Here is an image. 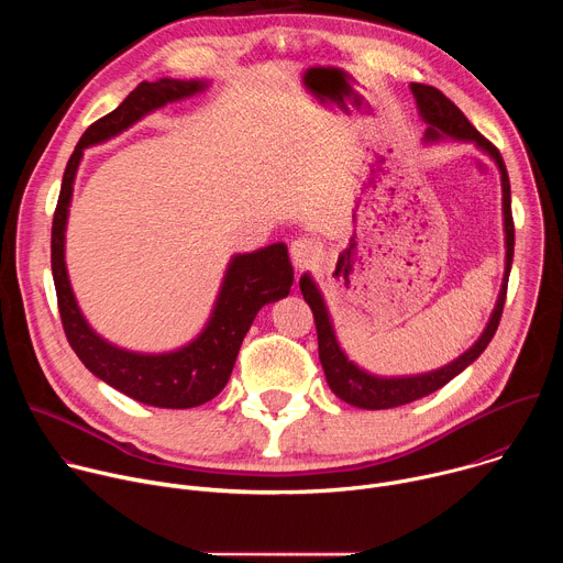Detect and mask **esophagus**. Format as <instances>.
<instances>
[{
    "mask_svg": "<svg viewBox=\"0 0 563 563\" xmlns=\"http://www.w3.org/2000/svg\"><path fill=\"white\" fill-rule=\"evenodd\" d=\"M291 254V263L298 272L313 267L320 261V254H323V247H320L318 240L313 238H298L289 247Z\"/></svg>",
    "mask_w": 563,
    "mask_h": 563,
    "instance_id": "obj_1",
    "label": "esophagus"
}]
</instances>
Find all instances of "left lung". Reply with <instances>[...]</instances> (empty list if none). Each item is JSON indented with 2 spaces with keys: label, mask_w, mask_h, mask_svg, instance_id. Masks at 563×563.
<instances>
[{
  "label": "left lung",
  "mask_w": 563,
  "mask_h": 563,
  "mask_svg": "<svg viewBox=\"0 0 563 563\" xmlns=\"http://www.w3.org/2000/svg\"><path fill=\"white\" fill-rule=\"evenodd\" d=\"M419 113L423 118V122L428 124L426 129V137L423 142H439L445 137L459 140V142H472L476 144L486 155H490L495 159V165L499 167L501 174V191H504V229H506V272H504V283H501V291L497 298V305L490 313L488 325L476 339V343L463 352L459 358H454L452 363L428 372V374H417V376H376L369 374L365 369H361L356 363H352L347 358V354L341 350L336 334H334V325L332 318L328 311V305L323 300V294L316 287L313 278L309 274L300 276V291L305 302L311 307L313 311V323H316V334H318V358L320 365L325 369V378L328 385L332 387V391L345 400V404L354 406V408H363V410H389V408H398L412 404L417 398H423L437 389H441L445 383H450L456 374H461L470 363H474L481 352L488 347V343L493 341L499 320L504 313V302H506V291H508V276H510V267H512V254H515V222H512V207H510V180H508V172L504 165V157L499 153V148L481 135L470 120L461 113V109L450 102L439 89L428 87V85H410Z\"/></svg>",
  "instance_id": "8db88e82"
}]
</instances>
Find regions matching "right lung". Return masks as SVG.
I'll use <instances>...</instances> for the list:
<instances>
[{"label": "right lung", "instance_id": "add662e5", "mask_svg": "<svg viewBox=\"0 0 563 563\" xmlns=\"http://www.w3.org/2000/svg\"><path fill=\"white\" fill-rule=\"evenodd\" d=\"M207 87V79L163 77L155 82H140L115 111L93 122L79 137L68 157L53 216L51 269L59 318L73 352L98 378L153 408L187 410L218 396L231 376L240 345L261 307L285 298L294 285V269L285 243H274L252 254H235L229 261L205 330L191 343L165 354H142L118 347L104 341L79 311L64 261V231L75 174L85 148L120 135L144 115L169 102L202 93Z\"/></svg>", "mask_w": 563, "mask_h": 563}]
</instances>
